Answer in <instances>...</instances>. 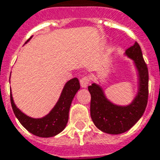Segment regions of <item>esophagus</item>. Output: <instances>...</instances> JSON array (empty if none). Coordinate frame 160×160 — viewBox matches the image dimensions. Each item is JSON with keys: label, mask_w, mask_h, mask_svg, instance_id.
I'll list each match as a JSON object with an SVG mask.
<instances>
[{"label": "esophagus", "mask_w": 160, "mask_h": 160, "mask_svg": "<svg viewBox=\"0 0 160 160\" xmlns=\"http://www.w3.org/2000/svg\"><path fill=\"white\" fill-rule=\"evenodd\" d=\"M89 82H90V78H88L87 76H83L81 80H80V84H81V87L82 88H87L88 84H89Z\"/></svg>", "instance_id": "obj_1"}]
</instances>
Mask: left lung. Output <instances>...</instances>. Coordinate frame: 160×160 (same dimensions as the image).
<instances>
[{
	"label": "left lung",
	"mask_w": 160,
	"mask_h": 160,
	"mask_svg": "<svg viewBox=\"0 0 160 160\" xmlns=\"http://www.w3.org/2000/svg\"><path fill=\"white\" fill-rule=\"evenodd\" d=\"M124 55L133 61L138 75L137 94L131 103L126 105L112 103L102 86L96 82L88 87L91 96V119L100 131L109 134L127 132L140 119L147 105L149 77L140 46L136 42L126 49Z\"/></svg>",
	"instance_id": "left-lung-1"
}]
</instances>
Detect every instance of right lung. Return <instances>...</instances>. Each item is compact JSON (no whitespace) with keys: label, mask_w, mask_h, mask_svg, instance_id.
Listing matches in <instances>:
<instances>
[{"label":"right lung","mask_w":160,"mask_h":160,"mask_svg":"<svg viewBox=\"0 0 160 160\" xmlns=\"http://www.w3.org/2000/svg\"><path fill=\"white\" fill-rule=\"evenodd\" d=\"M31 38L30 37L26 43ZM79 89L80 83L78 78H75L69 80L63 87L56 105L47 115L39 118L28 117L16 107L12 93L10 94L11 105L17 119L29 132L41 138L54 137L62 132L66 127L69 120V108L75 95Z\"/></svg>","instance_id":"right-lung-1"}]
</instances>
